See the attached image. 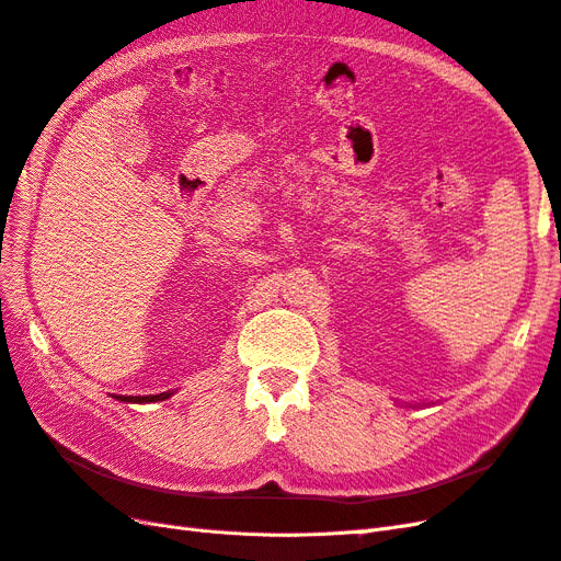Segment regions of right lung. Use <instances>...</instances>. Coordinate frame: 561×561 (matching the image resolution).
Masks as SVG:
<instances>
[{"mask_svg":"<svg viewBox=\"0 0 561 561\" xmlns=\"http://www.w3.org/2000/svg\"><path fill=\"white\" fill-rule=\"evenodd\" d=\"M173 393L171 390H165V393H159V396H118L116 400L122 402H159V400H168Z\"/></svg>","mask_w":561,"mask_h":561,"instance_id":"right-lung-1","label":"right lung"}]
</instances>
